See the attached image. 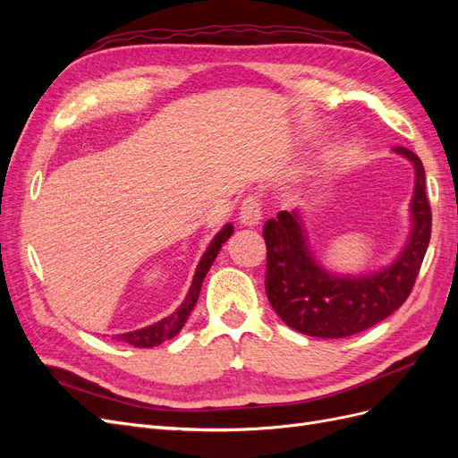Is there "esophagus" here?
I'll list each match as a JSON object with an SVG mask.
<instances>
[{"label": "esophagus", "instance_id": "obj_1", "mask_svg": "<svg viewBox=\"0 0 458 458\" xmlns=\"http://www.w3.org/2000/svg\"><path fill=\"white\" fill-rule=\"evenodd\" d=\"M239 219L241 224L246 227H256L261 219V204L258 200V197H246L241 212H239Z\"/></svg>", "mask_w": 458, "mask_h": 458}]
</instances>
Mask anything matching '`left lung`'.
Here are the masks:
<instances>
[{
    "mask_svg": "<svg viewBox=\"0 0 458 458\" xmlns=\"http://www.w3.org/2000/svg\"><path fill=\"white\" fill-rule=\"evenodd\" d=\"M414 168L411 233L397 258L378 271L342 275L328 271L310 246L301 208L279 212L263 227L267 244L266 293L275 313L301 335L345 338L363 332L403 306L420 271L432 233V210L426 199L420 158L394 147Z\"/></svg>",
    "mask_w": 458,
    "mask_h": 458,
    "instance_id": "8db88e82",
    "label": "left lung"
}]
</instances>
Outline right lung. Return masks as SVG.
<instances>
[{
    "instance_id": "right-lung-1",
    "label": "right lung",
    "mask_w": 458,
    "mask_h": 458,
    "mask_svg": "<svg viewBox=\"0 0 458 458\" xmlns=\"http://www.w3.org/2000/svg\"><path fill=\"white\" fill-rule=\"evenodd\" d=\"M231 234H233V225L227 224V225L221 227V231L212 239V242L208 244L206 252L202 254V258L199 261L195 276H192L191 288H189V293H187L182 306H179L172 315L160 318L158 323H152L148 327L137 328V330H131V332H123V335L116 336V340L126 342V344L133 345V348H155V345H160L162 342L172 340L174 336H177L179 330H182L183 325L187 323V318H189L192 308H195L206 273L210 271L214 259L217 258V254L221 250V246L227 242Z\"/></svg>"
}]
</instances>
